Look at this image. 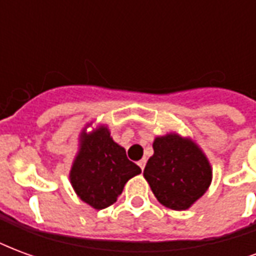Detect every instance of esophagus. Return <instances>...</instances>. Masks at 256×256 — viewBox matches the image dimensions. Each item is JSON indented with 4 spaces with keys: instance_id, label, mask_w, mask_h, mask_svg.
<instances>
[{
    "instance_id": "34e87169",
    "label": "esophagus",
    "mask_w": 256,
    "mask_h": 256,
    "mask_svg": "<svg viewBox=\"0 0 256 256\" xmlns=\"http://www.w3.org/2000/svg\"><path fill=\"white\" fill-rule=\"evenodd\" d=\"M145 163H146V160H145V159H141V160L138 162V166H140V168H141V170H144Z\"/></svg>"
}]
</instances>
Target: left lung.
<instances>
[{
    "mask_svg": "<svg viewBox=\"0 0 256 256\" xmlns=\"http://www.w3.org/2000/svg\"><path fill=\"white\" fill-rule=\"evenodd\" d=\"M144 177L159 203L181 211L206 193L212 172L192 140L172 133L155 138L154 156L145 166Z\"/></svg>",
    "mask_w": 256,
    "mask_h": 256,
    "instance_id": "left-lung-1",
    "label": "left lung"
}]
</instances>
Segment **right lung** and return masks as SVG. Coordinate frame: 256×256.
<instances>
[{"label": "right lung", "instance_id": "right-lung-1", "mask_svg": "<svg viewBox=\"0 0 256 256\" xmlns=\"http://www.w3.org/2000/svg\"><path fill=\"white\" fill-rule=\"evenodd\" d=\"M79 141V152L70 172L72 188L93 208H106L116 202L124 184L141 168L128 160L124 148L111 138L106 126L89 134L82 132Z\"/></svg>", "mask_w": 256, "mask_h": 256}]
</instances>
